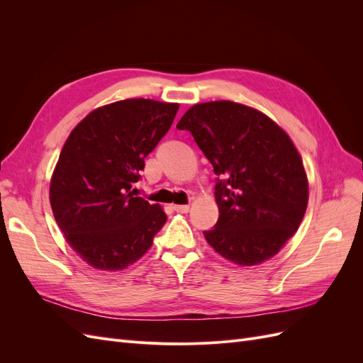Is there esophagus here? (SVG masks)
Here are the masks:
<instances>
[{"instance_id": "esophagus-1", "label": "esophagus", "mask_w": 363, "mask_h": 363, "mask_svg": "<svg viewBox=\"0 0 363 363\" xmlns=\"http://www.w3.org/2000/svg\"><path fill=\"white\" fill-rule=\"evenodd\" d=\"M174 211H175V212H180V213L189 212V204H175V206H174Z\"/></svg>"}]
</instances>
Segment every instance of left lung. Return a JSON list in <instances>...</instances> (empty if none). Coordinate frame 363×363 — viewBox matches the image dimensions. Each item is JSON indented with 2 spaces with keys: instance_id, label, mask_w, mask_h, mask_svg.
Instances as JSON below:
<instances>
[{
  "instance_id": "1",
  "label": "left lung",
  "mask_w": 363,
  "mask_h": 363,
  "mask_svg": "<svg viewBox=\"0 0 363 363\" xmlns=\"http://www.w3.org/2000/svg\"><path fill=\"white\" fill-rule=\"evenodd\" d=\"M188 130L218 175L219 218L207 244L236 265L276 256L306 213L309 188L298 151L255 108L232 101L195 104L177 124Z\"/></svg>"
}]
</instances>
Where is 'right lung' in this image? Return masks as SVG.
Segmentation results:
<instances>
[{
	"mask_svg": "<svg viewBox=\"0 0 363 363\" xmlns=\"http://www.w3.org/2000/svg\"><path fill=\"white\" fill-rule=\"evenodd\" d=\"M177 111L144 98L118 101L91 112L65 142L50 201L69 245L94 268H127L167 223L159 204L131 189Z\"/></svg>",
	"mask_w": 363,
	"mask_h": 363,
	"instance_id": "add662e5",
	"label": "right lung"
}]
</instances>
